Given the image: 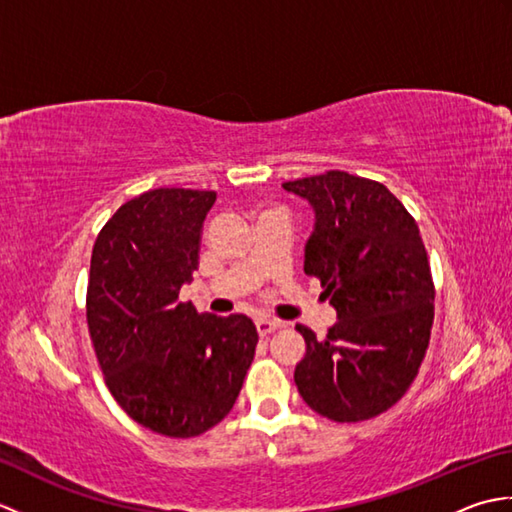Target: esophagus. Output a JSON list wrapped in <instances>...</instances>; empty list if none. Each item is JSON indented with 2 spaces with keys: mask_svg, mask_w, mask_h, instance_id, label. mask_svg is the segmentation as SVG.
Masks as SVG:
<instances>
[{
  "mask_svg": "<svg viewBox=\"0 0 512 512\" xmlns=\"http://www.w3.org/2000/svg\"><path fill=\"white\" fill-rule=\"evenodd\" d=\"M257 332H259V336H266V334H270V332H275L277 328H281V321H277V319H259L257 323Z\"/></svg>",
  "mask_w": 512,
  "mask_h": 512,
  "instance_id": "34e87169",
  "label": "esophagus"
}]
</instances>
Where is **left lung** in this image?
<instances>
[{
  "label": "left lung",
  "mask_w": 512,
  "mask_h": 512,
  "mask_svg": "<svg viewBox=\"0 0 512 512\" xmlns=\"http://www.w3.org/2000/svg\"><path fill=\"white\" fill-rule=\"evenodd\" d=\"M284 189L312 206L303 270L339 317L321 341L297 325L306 339L297 389L334 422L369 420L405 396L429 347L436 288L420 228L385 184L347 171Z\"/></svg>",
  "instance_id": "obj_1"
}]
</instances>
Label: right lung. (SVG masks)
Wrapping results in <instances>:
<instances>
[{"label":"right lung","mask_w":512,"mask_h":512,"mask_svg":"<svg viewBox=\"0 0 512 512\" xmlns=\"http://www.w3.org/2000/svg\"><path fill=\"white\" fill-rule=\"evenodd\" d=\"M215 191L154 189L125 202L94 242L88 328L105 385L132 420L195 438L233 409L255 356L246 314L178 299L198 270Z\"/></svg>","instance_id":"right-lung-1"}]
</instances>
